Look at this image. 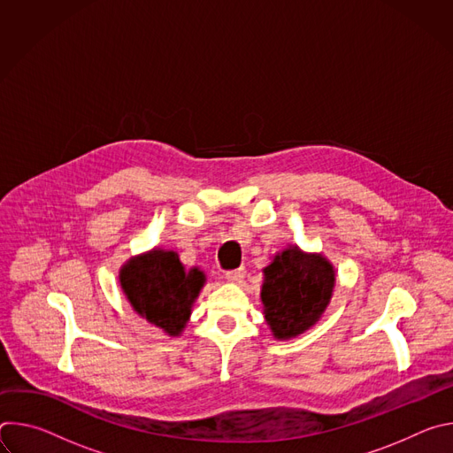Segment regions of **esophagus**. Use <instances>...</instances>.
<instances>
[{"mask_svg":"<svg viewBox=\"0 0 453 453\" xmlns=\"http://www.w3.org/2000/svg\"><path fill=\"white\" fill-rule=\"evenodd\" d=\"M243 278H245V269H243V267L226 273V280H227L229 283H240Z\"/></svg>","mask_w":453,"mask_h":453,"instance_id":"esophagus-1","label":"esophagus"}]
</instances>
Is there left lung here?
I'll use <instances>...</instances> for the list:
<instances>
[{"label": "left lung", "mask_w": 453, "mask_h": 453, "mask_svg": "<svg viewBox=\"0 0 453 453\" xmlns=\"http://www.w3.org/2000/svg\"><path fill=\"white\" fill-rule=\"evenodd\" d=\"M335 267L322 252L288 243L264 269V317L276 341H290L325 315L335 288Z\"/></svg>", "instance_id": "left-lung-1"}]
</instances>
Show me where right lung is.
<instances>
[{"label": "right lung", "instance_id": "obj_1", "mask_svg": "<svg viewBox=\"0 0 453 453\" xmlns=\"http://www.w3.org/2000/svg\"><path fill=\"white\" fill-rule=\"evenodd\" d=\"M118 281L142 319L165 335L179 337L206 285V273L201 267L186 269L172 249L154 247L127 260Z\"/></svg>", "mask_w": 453, "mask_h": 453}]
</instances>
